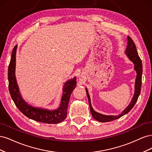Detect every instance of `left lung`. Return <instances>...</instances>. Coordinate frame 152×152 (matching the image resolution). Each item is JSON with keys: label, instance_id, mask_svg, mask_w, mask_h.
<instances>
[{"label": "left lung", "instance_id": "8db88e82", "mask_svg": "<svg viewBox=\"0 0 152 152\" xmlns=\"http://www.w3.org/2000/svg\"><path fill=\"white\" fill-rule=\"evenodd\" d=\"M126 54L129 58V59L134 63V70L136 72L137 76L136 78V82H135V91H134V96L131 100L130 104L128 105V107L124 110L121 115L118 116H113V115H104L95 112L93 110V107L91 106V99L90 96L88 93V91L87 88H86V93L88 97L89 107L91 113L92 114V116L95 119V120L101 122H110L112 121L116 120V119L122 117L124 115L127 114V113L131 111V110L133 108L134 104H136L137 99H138L139 96L140 94L141 88V79H142V62L140 56H138V53L137 52V49L136 45L134 42H133L132 39L130 37H127V45L126 50Z\"/></svg>", "mask_w": 152, "mask_h": 152}]
</instances>
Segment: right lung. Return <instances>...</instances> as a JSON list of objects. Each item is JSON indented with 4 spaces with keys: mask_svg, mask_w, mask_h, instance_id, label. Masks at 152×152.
<instances>
[{
    "mask_svg": "<svg viewBox=\"0 0 152 152\" xmlns=\"http://www.w3.org/2000/svg\"><path fill=\"white\" fill-rule=\"evenodd\" d=\"M17 45L13 48L11 61L8 67L9 90L11 98L17 108L25 116L35 121L46 124H58L63 122L66 117L68 105L70 95L77 85L76 77L65 82L63 87V94L59 107L54 110L36 108L27 104L22 98L17 84L15 77L16 53Z\"/></svg>",
    "mask_w": 152,
    "mask_h": 152,
    "instance_id": "1",
    "label": "right lung"
}]
</instances>
